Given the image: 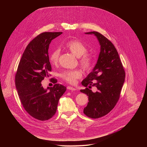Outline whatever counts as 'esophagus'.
I'll return each instance as SVG.
<instances>
[{
  "label": "esophagus",
  "instance_id": "obj_1",
  "mask_svg": "<svg viewBox=\"0 0 147 147\" xmlns=\"http://www.w3.org/2000/svg\"><path fill=\"white\" fill-rule=\"evenodd\" d=\"M67 88L69 90H71V91H76V90H77L76 88H74L72 87H70V86H68V87H67Z\"/></svg>",
  "mask_w": 147,
  "mask_h": 147
}]
</instances>
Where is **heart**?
<instances>
[{"mask_svg":"<svg viewBox=\"0 0 147 147\" xmlns=\"http://www.w3.org/2000/svg\"><path fill=\"white\" fill-rule=\"evenodd\" d=\"M66 48L74 56L80 57V63L85 70H90L92 67V59L91 56L87 54V48L81 41L78 40H71L66 44ZM60 56V50L56 49L52 52L49 56L51 64L56 65ZM61 77L69 83L74 84L76 80L82 77V73L78 69L68 70L64 71L61 74Z\"/></svg>","mask_w":147,"mask_h":147,"instance_id":"heart-1","label":"heart"}]
</instances>
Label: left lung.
<instances>
[{"mask_svg":"<svg viewBox=\"0 0 147 147\" xmlns=\"http://www.w3.org/2000/svg\"><path fill=\"white\" fill-rule=\"evenodd\" d=\"M94 35L100 45L97 62L81 84L86 87L96 86L98 90L94 93L88 88L80 91L88 96L87 105L84 108L87 116L97 119L107 115L118 101L125 80V72L118 52L115 46L106 37L95 31L86 32ZM96 80L95 83L92 81Z\"/></svg>","mask_w":147,"mask_h":147,"instance_id":"obj_1","label":"left lung"}]
</instances>
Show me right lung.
Listing matches in <instances>:
<instances>
[{
    "label": "right lung",
    "mask_w": 147,
    "mask_h": 147,
    "mask_svg": "<svg viewBox=\"0 0 147 147\" xmlns=\"http://www.w3.org/2000/svg\"><path fill=\"white\" fill-rule=\"evenodd\" d=\"M61 32H44L35 37L26 48L15 77L17 92L25 110L36 119L44 121L55 114L60 98L66 87L55 84L44 88L41 81L52 70L48 49L51 41ZM54 83L57 80L53 79Z\"/></svg>",
    "instance_id": "add662e5"
}]
</instances>
